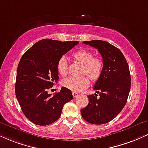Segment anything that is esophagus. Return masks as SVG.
Wrapping results in <instances>:
<instances>
[{"instance_id": "34e87169", "label": "esophagus", "mask_w": 148, "mask_h": 148, "mask_svg": "<svg viewBox=\"0 0 148 148\" xmlns=\"http://www.w3.org/2000/svg\"><path fill=\"white\" fill-rule=\"evenodd\" d=\"M72 95L74 97H78V95H79V93H77V92H72Z\"/></svg>"}]
</instances>
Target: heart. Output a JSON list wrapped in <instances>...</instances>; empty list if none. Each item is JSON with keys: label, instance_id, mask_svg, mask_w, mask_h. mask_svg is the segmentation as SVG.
<instances>
[{"label": "heart", "instance_id": "1", "mask_svg": "<svg viewBox=\"0 0 148 148\" xmlns=\"http://www.w3.org/2000/svg\"><path fill=\"white\" fill-rule=\"evenodd\" d=\"M73 58L78 62L84 65L83 74L92 81H97L100 77L103 68V61L100 57L94 56L91 51L81 49L73 54ZM57 71L60 76H65L68 72V60L65 56L60 57L57 62ZM88 77H71L63 81V85L69 90L75 92H81L90 84Z\"/></svg>", "mask_w": 148, "mask_h": 148}]
</instances>
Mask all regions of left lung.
<instances>
[{"mask_svg":"<svg viewBox=\"0 0 148 148\" xmlns=\"http://www.w3.org/2000/svg\"><path fill=\"white\" fill-rule=\"evenodd\" d=\"M98 49L103 61L100 77L94 86L97 94L88 96L89 103L81 110L83 118L90 123L101 125L111 121L124 108L130 90L129 66L121 51L101 40L84 41Z\"/></svg>","mask_w":148,"mask_h":148,"instance_id":"left-lung-1","label":"left lung"}]
</instances>
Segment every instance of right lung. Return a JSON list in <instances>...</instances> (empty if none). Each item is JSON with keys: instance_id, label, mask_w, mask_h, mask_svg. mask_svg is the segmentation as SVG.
<instances>
[{"instance_id": "right-lung-1", "label": "right lung", "mask_w": 148, "mask_h": 148, "mask_svg": "<svg viewBox=\"0 0 148 148\" xmlns=\"http://www.w3.org/2000/svg\"><path fill=\"white\" fill-rule=\"evenodd\" d=\"M78 43L42 39L21 57L17 67L16 97L23 114L36 125H47L56 121L64 105L73 99L71 90L65 87L54 95L47 92L58 80V60Z\"/></svg>"}]
</instances>
